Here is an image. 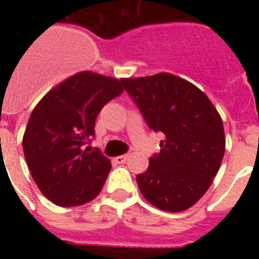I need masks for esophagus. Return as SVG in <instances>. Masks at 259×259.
<instances>
[{
  "label": "esophagus",
  "mask_w": 259,
  "mask_h": 259,
  "mask_svg": "<svg viewBox=\"0 0 259 259\" xmlns=\"http://www.w3.org/2000/svg\"><path fill=\"white\" fill-rule=\"evenodd\" d=\"M127 158H129L127 154H122V156H118V157L114 158V162L115 164H123V162L127 161Z\"/></svg>",
  "instance_id": "34e87169"
}]
</instances>
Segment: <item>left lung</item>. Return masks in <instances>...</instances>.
Instances as JSON below:
<instances>
[{
    "label": "left lung",
    "mask_w": 259,
    "mask_h": 259,
    "mask_svg": "<svg viewBox=\"0 0 259 259\" xmlns=\"http://www.w3.org/2000/svg\"><path fill=\"white\" fill-rule=\"evenodd\" d=\"M123 87L154 132L165 140L137 175L150 204L180 212L200 199L221 168L226 138L222 118L201 90L168 72L122 79Z\"/></svg>",
    "instance_id": "8db88e82"
}]
</instances>
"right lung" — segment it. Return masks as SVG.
<instances>
[{
    "mask_svg": "<svg viewBox=\"0 0 259 259\" xmlns=\"http://www.w3.org/2000/svg\"><path fill=\"white\" fill-rule=\"evenodd\" d=\"M122 91V80L82 71L54 87L33 109L22 149L34 183L54 204L82 205L102 191L111 162L83 146L95 134L102 107Z\"/></svg>",
    "mask_w": 259,
    "mask_h": 259,
    "instance_id": "obj_1",
    "label": "right lung"
}]
</instances>
